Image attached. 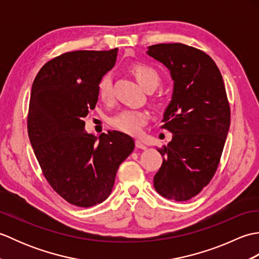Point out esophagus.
<instances>
[{
	"instance_id": "1",
	"label": "esophagus",
	"mask_w": 259,
	"mask_h": 259,
	"mask_svg": "<svg viewBox=\"0 0 259 259\" xmlns=\"http://www.w3.org/2000/svg\"><path fill=\"white\" fill-rule=\"evenodd\" d=\"M136 147L137 148H139V149H142V150H145V149H147V147H146V145H144L142 144V142L140 141V140H136Z\"/></svg>"
}]
</instances>
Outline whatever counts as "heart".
<instances>
[{
    "instance_id": "obj_1",
    "label": "heart",
    "mask_w": 259,
    "mask_h": 259,
    "mask_svg": "<svg viewBox=\"0 0 259 259\" xmlns=\"http://www.w3.org/2000/svg\"><path fill=\"white\" fill-rule=\"evenodd\" d=\"M131 72L135 75L139 84L145 90H155L160 82L157 71L150 65L136 64L131 69ZM98 95L102 101H110L112 98V78L110 74H104L98 82ZM149 120V114L144 110L124 109L121 110L110 118L109 122L114 129L121 133L138 136L141 134L142 128Z\"/></svg>"
}]
</instances>
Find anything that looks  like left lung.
Instances as JSON below:
<instances>
[{
    "label": "left lung",
    "instance_id": "1",
    "mask_svg": "<svg viewBox=\"0 0 259 259\" xmlns=\"http://www.w3.org/2000/svg\"><path fill=\"white\" fill-rule=\"evenodd\" d=\"M147 53L166 65L174 80L161 125L172 140L158 148L163 161L153 186L167 199L187 201L210 183L221 161L230 125L226 89L213 60L196 48L160 43Z\"/></svg>",
    "mask_w": 259,
    "mask_h": 259
}]
</instances>
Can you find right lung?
Returning <instances> with one entry per match:
<instances>
[{
	"label": "right lung",
	"mask_w": 259,
	"mask_h": 259,
	"mask_svg": "<svg viewBox=\"0 0 259 259\" xmlns=\"http://www.w3.org/2000/svg\"><path fill=\"white\" fill-rule=\"evenodd\" d=\"M118 49L65 52L47 62L32 84L27 133L53 190L71 205L88 208L111 194L119 166L135 141L120 131L97 137L84 118L98 102V82L111 69Z\"/></svg>",
	"instance_id": "1"
}]
</instances>
